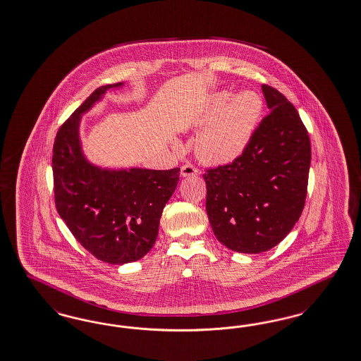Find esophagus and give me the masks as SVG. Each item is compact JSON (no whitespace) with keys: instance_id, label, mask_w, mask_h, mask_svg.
Listing matches in <instances>:
<instances>
[{"instance_id":"esophagus-1","label":"esophagus","mask_w":361,"mask_h":361,"mask_svg":"<svg viewBox=\"0 0 361 361\" xmlns=\"http://www.w3.org/2000/svg\"><path fill=\"white\" fill-rule=\"evenodd\" d=\"M196 174H199V169L195 165L185 164V165L181 166V176L183 177H190V176H196Z\"/></svg>"}]
</instances>
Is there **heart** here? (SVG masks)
Masks as SVG:
<instances>
[{"mask_svg":"<svg viewBox=\"0 0 361 361\" xmlns=\"http://www.w3.org/2000/svg\"><path fill=\"white\" fill-rule=\"evenodd\" d=\"M263 113L259 94L245 90L233 97L230 91H219L196 119L204 129L197 138L196 150L202 159L226 165L242 157L258 128Z\"/></svg>","mask_w":361,"mask_h":361,"instance_id":"1","label":"heart"}]
</instances>
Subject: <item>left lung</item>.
Wrapping results in <instances>:
<instances>
[{
  "instance_id": "8db88e82",
  "label": "left lung",
  "mask_w": 361,
  "mask_h": 361,
  "mask_svg": "<svg viewBox=\"0 0 361 361\" xmlns=\"http://www.w3.org/2000/svg\"><path fill=\"white\" fill-rule=\"evenodd\" d=\"M262 91L264 116L242 157L207 169L205 209L220 243L259 254L278 245L302 214L312 159L307 130L274 87Z\"/></svg>"
}]
</instances>
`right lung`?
Segmentation results:
<instances>
[{
    "mask_svg": "<svg viewBox=\"0 0 361 361\" xmlns=\"http://www.w3.org/2000/svg\"><path fill=\"white\" fill-rule=\"evenodd\" d=\"M97 88L59 129L54 142V192L59 215L97 259L123 264L145 257L159 235V219L173 195L180 168L107 171L90 164L80 147V114L106 91Z\"/></svg>",
    "mask_w": 361,
    "mask_h": 361,
    "instance_id": "right-lung-1",
    "label": "right lung"
}]
</instances>
